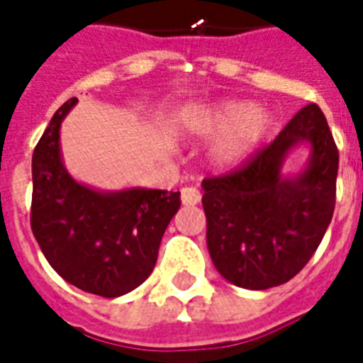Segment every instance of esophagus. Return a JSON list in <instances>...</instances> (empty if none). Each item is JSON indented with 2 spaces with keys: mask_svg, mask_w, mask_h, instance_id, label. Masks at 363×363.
Listing matches in <instances>:
<instances>
[{
  "mask_svg": "<svg viewBox=\"0 0 363 363\" xmlns=\"http://www.w3.org/2000/svg\"><path fill=\"white\" fill-rule=\"evenodd\" d=\"M181 200L184 206H196L200 202V192H198V189H192V186H184L181 190Z\"/></svg>",
  "mask_w": 363,
  "mask_h": 363,
  "instance_id": "esophagus-1",
  "label": "esophagus"
}]
</instances>
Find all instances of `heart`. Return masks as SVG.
I'll use <instances>...</instances> for the list:
<instances>
[{
  "label": "heart",
  "mask_w": 363,
  "mask_h": 363,
  "mask_svg": "<svg viewBox=\"0 0 363 363\" xmlns=\"http://www.w3.org/2000/svg\"><path fill=\"white\" fill-rule=\"evenodd\" d=\"M270 128L264 108L247 101L225 99L182 112L179 130L189 140H213L208 151L218 169H235L251 155Z\"/></svg>",
  "instance_id": "b5f03b06"
}]
</instances>
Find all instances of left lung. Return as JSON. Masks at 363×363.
I'll return each instance as SVG.
<instances>
[{
  "instance_id": "obj_1",
  "label": "left lung",
  "mask_w": 363,
  "mask_h": 363,
  "mask_svg": "<svg viewBox=\"0 0 363 363\" xmlns=\"http://www.w3.org/2000/svg\"><path fill=\"white\" fill-rule=\"evenodd\" d=\"M297 147L304 169L283 171ZM338 150L327 118L307 104L243 169L202 182L206 243L213 267L245 289L286 284L309 262L333 220Z\"/></svg>"
}]
</instances>
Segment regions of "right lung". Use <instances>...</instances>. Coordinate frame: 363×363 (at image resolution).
<instances>
[{
    "mask_svg": "<svg viewBox=\"0 0 363 363\" xmlns=\"http://www.w3.org/2000/svg\"><path fill=\"white\" fill-rule=\"evenodd\" d=\"M77 99L54 112L33 153L30 228L50 267L75 288L120 297L147 280L181 192L126 186L101 190L64 165L60 128Z\"/></svg>",
    "mask_w": 363,
    "mask_h": 363,
    "instance_id": "1",
    "label": "right lung"
}]
</instances>
